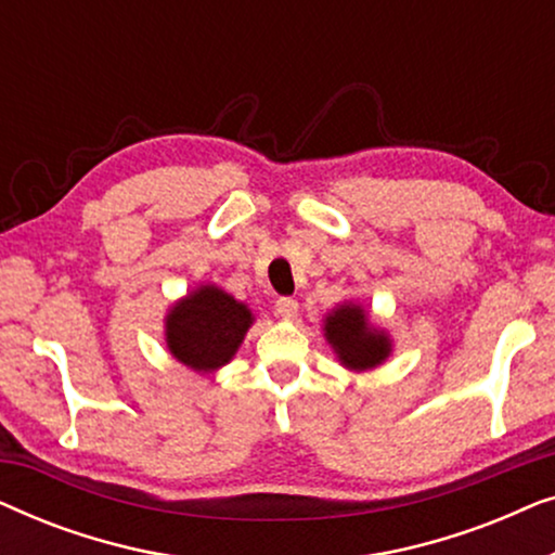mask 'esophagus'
Here are the masks:
<instances>
[{
  "label": "esophagus",
  "instance_id": "obj_1",
  "mask_svg": "<svg viewBox=\"0 0 555 555\" xmlns=\"http://www.w3.org/2000/svg\"><path fill=\"white\" fill-rule=\"evenodd\" d=\"M275 310L280 318H285V321H295L300 313V306H298V300H293V298H280Z\"/></svg>",
  "mask_w": 555,
  "mask_h": 555
}]
</instances>
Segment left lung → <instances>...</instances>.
Wrapping results in <instances>:
<instances>
[{"label": "left lung", "mask_w": 555, "mask_h": 555, "mask_svg": "<svg viewBox=\"0 0 555 555\" xmlns=\"http://www.w3.org/2000/svg\"><path fill=\"white\" fill-rule=\"evenodd\" d=\"M323 336L340 366L356 374L382 366L393 351V340L386 328L371 321L369 310L353 300H344L325 313Z\"/></svg>", "instance_id": "obj_1"}]
</instances>
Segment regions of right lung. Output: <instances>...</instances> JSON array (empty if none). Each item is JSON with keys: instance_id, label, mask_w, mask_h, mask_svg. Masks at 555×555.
<instances>
[{"instance_id": "add662e5", "label": "right lung", "mask_w": 555, "mask_h": 555, "mask_svg": "<svg viewBox=\"0 0 555 555\" xmlns=\"http://www.w3.org/2000/svg\"><path fill=\"white\" fill-rule=\"evenodd\" d=\"M255 315L247 302L204 283L179 298L164 315V340L181 366L215 374L240 351Z\"/></svg>"}]
</instances>
